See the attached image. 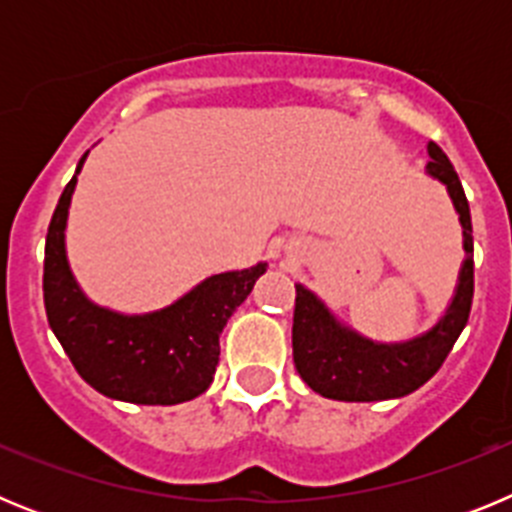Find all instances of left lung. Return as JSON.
<instances>
[{
	"mask_svg": "<svg viewBox=\"0 0 512 512\" xmlns=\"http://www.w3.org/2000/svg\"><path fill=\"white\" fill-rule=\"evenodd\" d=\"M428 153L433 156V161H428V171L449 187L464 225L467 261L461 269L454 302L441 323L425 336L397 346H379L343 330L320 305V300H315V295H310L305 287H297L292 354L300 377L318 395L343 402H377L410 395L441 369L467 325L474 297L472 215L449 156L436 143H428Z\"/></svg>",
	"mask_w": 512,
	"mask_h": 512,
	"instance_id": "left-lung-1",
	"label": "left lung"
}]
</instances>
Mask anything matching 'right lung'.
Masks as SVG:
<instances>
[{
  "label": "right lung",
  "mask_w": 512,
  "mask_h": 512,
  "mask_svg": "<svg viewBox=\"0 0 512 512\" xmlns=\"http://www.w3.org/2000/svg\"><path fill=\"white\" fill-rule=\"evenodd\" d=\"M87 153L81 156L76 174ZM76 174L53 210L43 261L45 315L79 377L104 397L135 405H179L210 387L220 361V333L266 271L256 264L205 279L171 307L117 315L81 295L66 261L63 228Z\"/></svg>",
  "instance_id": "add662e5"
}]
</instances>
